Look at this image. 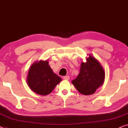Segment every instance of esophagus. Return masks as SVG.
<instances>
[{
    "instance_id": "1",
    "label": "esophagus",
    "mask_w": 128,
    "mask_h": 128,
    "mask_svg": "<svg viewBox=\"0 0 128 128\" xmlns=\"http://www.w3.org/2000/svg\"><path fill=\"white\" fill-rule=\"evenodd\" d=\"M63 79L66 80H68L70 79V76H63Z\"/></svg>"
}]
</instances>
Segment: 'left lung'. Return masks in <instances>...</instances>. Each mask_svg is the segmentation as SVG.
<instances>
[{
    "label": "left lung",
    "mask_w": 128,
    "mask_h": 128,
    "mask_svg": "<svg viewBox=\"0 0 128 128\" xmlns=\"http://www.w3.org/2000/svg\"><path fill=\"white\" fill-rule=\"evenodd\" d=\"M105 72L100 63L92 56L82 62L78 76L71 82L83 95H91L104 81Z\"/></svg>",
    "instance_id": "1"
}]
</instances>
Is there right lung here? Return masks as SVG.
<instances>
[{
    "instance_id": "obj_1",
    "label": "right lung",
    "mask_w": 128,
    "mask_h": 128,
    "mask_svg": "<svg viewBox=\"0 0 128 128\" xmlns=\"http://www.w3.org/2000/svg\"><path fill=\"white\" fill-rule=\"evenodd\" d=\"M61 78L53 72L47 61H40L30 68L27 76V84L36 93L47 95L52 91Z\"/></svg>"
}]
</instances>
